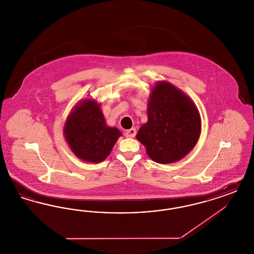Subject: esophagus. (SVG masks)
I'll use <instances>...</instances> for the list:
<instances>
[{"instance_id": "34e87169", "label": "esophagus", "mask_w": 254, "mask_h": 254, "mask_svg": "<svg viewBox=\"0 0 254 254\" xmlns=\"http://www.w3.org/2000/svg\"><path fill=\"white\" fill-rule=\"evenodd\" d=\"M135 133H136L135 128H131L130 130L125 131V136L126 137H133L135 135Z\"/></svg>"}]
</instances>
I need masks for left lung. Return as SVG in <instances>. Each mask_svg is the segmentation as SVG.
<instances>
[{
	"label": "left lung",
	"instance_id": "1",
	"mask_svg": "<svg viewBox=\"0 0 254 254\" xmlns=\"http://www.w3.org/2000/svg\"><path fill=\"white\" fill-rule=\"evenodd\" d=\"M148 122L136 133L147 154L159 164L183 159L196 146L201 119L195 103L175 85L158 81L150 90Z\"/></svg>",
	"mask_w": 254,
	"mask_h": 254
}]
</instances>
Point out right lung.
<instances>
[{
    "label": "right lung",
    "mask_w": 254,
    "mask_h": 254,
    "mask_svg": "<svg viewBox=\"0 0 254 254\" xmlns=\"http://www.w3.org/2000/svg\"><path fill=\"white\" fill-rule=\"evenodd\" d=\"M63 132L76 157L95 164L106 159L123 135L118 128L107 126L100 104L92 98L74 105L66 118Z\"/></svg>",
    "instance_id": "right-lung-1"
}]
</instances>
